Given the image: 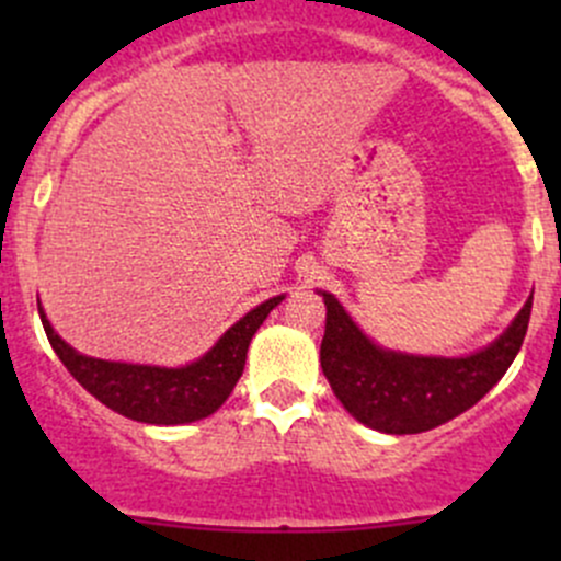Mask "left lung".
I'll use <instances>...</instances> for the list:
<instances>
[{"mask_svg":"<svg viewBox=\"0 0 561 561\" xmlns=\"http://www.w3.org/2000/svg\"><path fill=\"white\" fill-rule=\"evenodd\" d=\"M322 298L328 309L320 344L322 375L355 421L386 434L428 432L478 404L511 369L531 314L529 298L511 328L480 353L423 358L377 347L331 293Z\"/></svg>","mask_w":561,"mask_h":561,"instance_id":"8db88e82","label":"left lung"}]
</instances>
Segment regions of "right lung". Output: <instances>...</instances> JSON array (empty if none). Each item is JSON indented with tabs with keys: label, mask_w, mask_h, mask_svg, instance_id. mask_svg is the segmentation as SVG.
Instances as JSON below:
<instances>
[{
	"label": "right lung",
	"mask_w": 561,
	"mask_h": 561,
	"mask_svg": "<svg viewBox=\"0 0 561 561\" xmlns=\"http://www.w3.org/2000/svg\"><path fill=\"white\" fill-rule=\"evenodd\" d=\"M282 298L285 296L268 298L265 304L254 307L201 360L181 366V369L89 358V355L76 353L70 344L61 342L59 333L45 320L39 304L37 312L54 353L94 399L103 401L118 415L133 417V421L154 423V426H179V423L208 417L225 404V399L233 393L236 382L244 371L247 350L254 331L263 325L265 317Z\"/></svg>",
	"instance_id": "add662e5"
}]
</instances>
